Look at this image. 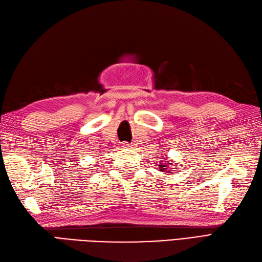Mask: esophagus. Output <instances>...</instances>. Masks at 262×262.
Here are the masks:
<instances>
[{
	"mask_svg": "<svg viewBox=\"0 0 262 262\" xmlns=\"http://www.w3.org/2000/svg\"><path fill=\"white\" fill-rule=\"evenodd\" d=\"M132 144H130V143H127V142H124L123 143V146H124V148H130V146H131Z\"/></svg>",
	"mask_w": 262,
	"mask_h": 262,
	"instance_id": "obj_1",
	"label": "esophagus"
}]
</instances>
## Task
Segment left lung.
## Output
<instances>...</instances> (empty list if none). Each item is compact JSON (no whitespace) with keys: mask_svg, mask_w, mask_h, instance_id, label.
Wrapping results in <instances>:
<instances>
[{"mask_svg":"<svg viewBox=\"0 0 262 262\" xmlns=\"http://www.w3.org/2000/svg\"><path fill=\"white\" fill-rule=\"evenodd\" d=\"M165 163H168V162H165ZM170 165H171V164H170ZM159 167H160V171H161V172H163V173H165V172H167V173H171V171L168 169V168H169V165L160 164V165H159Z\"/></svg>","mask_w":262,"mask_h":262,"instance_id":"8db88e82","label":"left lung"}]
</instances>
